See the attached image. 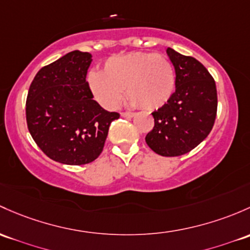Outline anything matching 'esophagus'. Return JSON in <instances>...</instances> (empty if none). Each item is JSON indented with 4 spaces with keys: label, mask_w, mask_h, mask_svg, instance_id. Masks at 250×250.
Instances as JSON below:
<instances>
[{
    "label": "esophagus",
    "mask_w": 250,
    "mask_h": 250,
    "mask_svg": "<svg viewBox=\"0 0 250 250\" xmlns=\"http://www.w3.org/2000/svg\"><path fill=\"white\" fill-rule=\"evenodd\" d=\"M134 112H130V111H125V112H122V114H121V116L122 117H125V118H130V117H133L134 116Z\"/></svg>",
    "instance_id": "1"
}]
</instances>
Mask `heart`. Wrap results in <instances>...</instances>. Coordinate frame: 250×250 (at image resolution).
<instances>
[{
    "instance_id": "1",
    "label": "heart",
    "mask_w": 250,
    "mask_h": 250,
    "mask_svg": "<svg viewBox=\"0 0 250 250\" xmlns=\"http://www.w3.org/2000/svg\"><path fill=\"white\" fill-rule=\"evenodd\" d=\"M87 83L96 101L105 109H115L125 90L133 105L156 110L171 98L176 74L172 63L164 55L130 52L110 57L102 73L88 74Z\"/></svg>"
}]
</instances>
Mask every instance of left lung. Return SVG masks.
Returning a JSON list of instances; mask_svg holds the SVG:
<instances>
[{"mask_svg":"<svg viewBox=\"0 0 250 250\" xmlns=\"http://www.w3.org/2000/svg\"><path fill=\"white\" fill-rule=\"evenodd\" d=\"M167 52L175 67L176 90L167 104L152 112L154 127L145 140L159 156L177 157L195 148L211 133L217 116V88L198 60L171 48Z\"/></svg>","mask_w":250,"mask_h":250,"instance_id":"left-lung-1","label":"left lung"}]
</instances>
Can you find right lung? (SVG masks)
Here are the masks:
<instances>
[{
  "mask_svg": "<svg viewBox=\"0 0 250 250\" xmlns=\"http://www.w3.org/2000/svg\"><path fill=\"white\" fill-rule=\"evenodd\" d=\"M92 55L68 52L42 68L26 99V121L37 146L55 162L83 165L104 148L109 127L120 117L93 99L86 81Z\"/></svg>",
  "mask_w": 250,
  "mask_h": 250,
  "instance_id": "1",
  "label": "right lung"
}]
</instances>
